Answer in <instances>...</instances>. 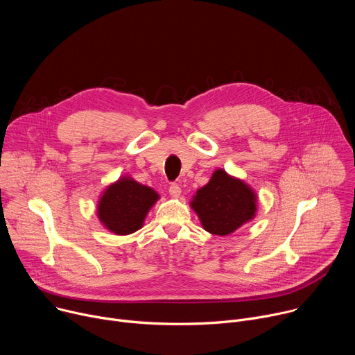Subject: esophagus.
I'll list each match as a JSON object with an SVG mask.
<instances>
[{"mask_svg":"<svg viewBox=\"0 0 355 355\" xmlns=\"http://www.w3.org/2000/svg\"><path fill=\"white\" fill-rule=\"evenodd\" d=\"M168 192H170V195H171V196L178 198V196L181 195V188H180V185H178V184H171V185H170V188H168Z\"/></svg>","mask_w":355,"mask_h":355,"instance_id":"obj_1","label":"esophagus"}]
</instances>
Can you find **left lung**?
<instances>
[{
    "label": "left lung",
    "mask_w": 355,
    "mask_h": 355,
    "mask_svg": "<svg viewBox=\"0 0 355 355\" xmlns=\"http://www.w3.org/2000/svg\"><path fill=\"white\" fill-rule=\"evenodd\" d=\"M257 196L245 182L219 168L196 191L191 208L212 234L227 236L256 216Z\"/></svg>",
    "instance_id": "1"
}]
</instances>
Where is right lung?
<instances>
[{"label": "right lung", "mask_w": 355, "mask_h": 355, "mask_svg": "<svg viewBox=\"0 0 355 355\" xmlns=\"http://www.w3.org/2000/svg\"><path fill=\"white\" fill-rule=\"evenodd\" d=\"M159 193L130 177H122L110 185L98 202V218L115 234H130L143 226V220L156 204Z\"/></svg>", "instance_id": "1"}]
</instances>
